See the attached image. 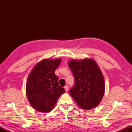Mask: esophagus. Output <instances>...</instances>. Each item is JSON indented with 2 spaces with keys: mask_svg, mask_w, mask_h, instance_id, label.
Wrapping results in <instances>:
<instances>
[{
  "mask_svg": "<svg viewBox=\"0 0 132 132\" xmlns=\"http://www.w3.org/2000/svg\"><path fill=\"white\" fill-rule=\"evenodd\" d=\"M64 89H65V90H66V91H68V86H64Z\"/></svg>",
  "mask_w": 132,
  "mask_h": 132,
  "instance_id": "obj_1",
  "label": "esophagus"
}]
</instances>
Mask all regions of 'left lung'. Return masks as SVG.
<instances>
[{
    "label": "left lung",
    "instance_id": "8db88e82",
    "mask_svg": "<svg viewBox=\"0 0 132 132\" xmlns=\"http://www.w3.org/2000/svg\"><path fill=\"white\" fill-rule=\"evenodd\" d=\"M69 67L75 77V86L69 92L81 108L90 110L98 105L105 93L104 76L97 63L86 58L71 60Z\"/></svg>",
    "mask_w": 132,
    "mask_h": 132
}]
</instances>
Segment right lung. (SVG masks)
I'll list each match as a JSON object with an SVG mask.
<instances>
[{
    "label": "right lung",
    "instance_id": "1",
    "mask_svg": "<svg viewBox=\"0 0 132 132\" xmlns=\"http://www.w3.org/2000/svg\"><path fill=\"white\" fill-rule=\"evenodd\" d=\"M61 59H45L36 64L29 75L26 94L33 108L41 112H48L55 106L64 88L60 86L55 71Z\"/></svg>",
    "mask_w": 132,
    "mask_h": 132
}]
</instances>
